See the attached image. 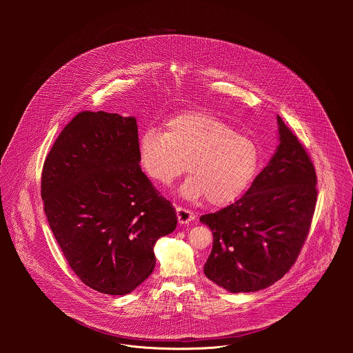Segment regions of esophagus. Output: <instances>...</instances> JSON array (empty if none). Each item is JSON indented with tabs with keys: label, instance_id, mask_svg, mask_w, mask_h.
<instances>
[{
	"label": "esophagus",
	"instance_id": "34e87169",
	"mask_svg": "<svg viewBox=\"0 0 353 353\" xmlns=\"http://www.w3.org/2000/svg\"><path fill=\"white\" fill-rule=\"evenodd\" d=\"M176 214H178V220L181 224H186L192 220H194V213L186 208H182V206H176Z\"/></svg>",
	"mask_w": 353,
	"mask_h": 353
}]
</instances>
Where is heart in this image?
<instances>
[{"mask_svg": "<svg viewBox=\"0 0 353 353\" xmlns=\"http://www.w3.org/2000/svg\"><path fill=\"white\" fill-rule=\"evenodd\" d=\"M143 170L154 182L171 183L188 163L190 174L181 186L188 200L206 197L212 205L236 200L250 185L259 165V150L224 119L206 112H185L165 123V132L150 128L139 141Z\"/></svg>", "mask_w": 353, "mask_h": 353, "instance_id": "obj_1", "label": "heart"}]
</instances>
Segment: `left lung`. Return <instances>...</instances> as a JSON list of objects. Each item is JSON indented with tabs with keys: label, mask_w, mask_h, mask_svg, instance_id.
Returning <instances> with one entry per match:
<instances>
[{
	"label": "left lung",
	"mask_w": 353,
	"mask_h": 353,
	"mask_svg": "<svg viewBox=\"0 0 353 353\" xmlns=\"http://www.w3.org/2000/svg\"><path fill=\"white\" fill-rule=\"evenodd\" d=\"M280 145L248 193L201 216L213 234L205 276L230 292H255L280 280L296 262L316 203L314 163L277 117Z\"/></svg>",
	"instance_id": "1"
}]
</instances>
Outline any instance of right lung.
I'll list each match as a JSON object with an SVG mask.
<instances>
[{"mask_svg": "<svg viewBox=\"0 0 353 353\" xmlns=\"http://www.w3.org/2000/svg\"><path fill=\"white\" fill-rule=\"evenodd\" d=\"M133 117L81 111L46 156L41 194L52 235L76 276L126 295L153 272V248L178 223L141 171Z\"/></svg>", "mask_w": 353, "mask_h": 353, "instance_id": "1", "label": "right lung"}]
</instances>
